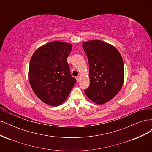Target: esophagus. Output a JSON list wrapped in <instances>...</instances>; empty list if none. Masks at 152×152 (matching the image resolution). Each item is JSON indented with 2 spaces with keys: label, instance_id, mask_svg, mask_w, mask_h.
Here are the masks:
<instances>
[{
  "label": "esophagus",
  "instance_id": "34e87169",
  "mask_svg": "<svg viewBox=\"0 0 152 152\" xmlns=\"http://www.w3.org/2000/svg\"><path fill=\"white\" fill-rule=\"evenodd\" d=\"M76 79H77V82H79V80H80V76L77 77H76Z\"/></svg>",
  "mask_w": 152,
  "mask_h": 152
}]
</instances>
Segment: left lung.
I'll return each instance as SVG.
<instances>
[{
	"mask_svg": "<svg viewBox=\"0 0 152 152\" xmlns=\"http://www.w3.org/2000/svg\"><path fill=\"white\" fill-rule=\"evenodd\" d=\"M89 66L90 85L85 93L93 102L102 104L115 96L124 80L122 57L113 45L103 41L82 43Z\"/></svg>",
	"mask_w": 152,
	"mask_h": 152,
	"instance_id": "left-lung-1",
	"label": "left lung"
}]
</instances>
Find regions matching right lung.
<instances>
[{"mask_svg":"<svg viewBox=\"0 0 152 152\" xmlns=\"http://www.w3.org/2000/svg\"><path fill=\"white\" fill-rule=\"evenodd\" d=\"M72 48L70 44L54 41L39 48L32 55L30 84L37 96L49 105L61 104L76 83L67 62Z\"/></svg>","mask_w":152,"mask_h":152,"instance_id":"right-lung-1","label":"right lung"}]
</instances>
